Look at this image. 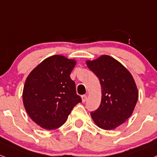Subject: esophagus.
<instances>
[{"label":"esophagus","mask_w":157,"mask_h":157,"mask_svg":"<svg viewBox=\"0 0 157 157\" xmlns=\"http://www.w3.org/2000/svg\"><path fill=\"white\" fill-rule=\"evenodd\" d=\"M87 100V96L86 95H82V102H86Z\"/></svg>","instance_id":"1"}]
</instances>
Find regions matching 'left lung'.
I'll list each match as a JSON object with an SVG mask.
<instances>
[{
	"instance_id": "obj_1",
	"label": "left lung",
	"mask_w": 157,
	"mask_h": 157,
	"mask_svg": "<svg viewBox=\"0 0 157 157\" xmlns=\"http://www.w3.org/2000/svg\"><path fill=\"white\" fill-rule=\"evenodd\" d=\"M86 63L101 87V103L90 112L92 119L101 129H115L124 124L135 109L138 99L135 80L121 63L109 56L104 55Z\"/></svg>"
}]
</instances>
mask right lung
<instances>
[{"instance_id":"obj_1","label":"right lung","mask_w":157,"mask_h":157,"mask_svg":"<svg viewBox=\"0 0 157 157\" xmlns=\"http://www.w3.org/2000/svg\"><path fill=\"white\" fill-rule=\"evenodd\" d=\"M76 61L62 56L43 60L29 74L22 100L28 116L45 129H55L67 121L74 107L82 101L70 74Z\"/></svg>"}]
</instances>
